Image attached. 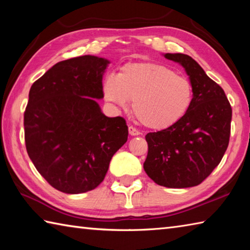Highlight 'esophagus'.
<instances>
[{
	"instance_id": "34e87169",
	"label": "esophagus",
	"mask_w": 250,
	"mask_h": 250,
	"mask_svg": "<svg viewBox=\"0 0 250 250\" xmlns=\"http://www.w3.org/2000/svg\"><path fill=\"white\" fill-rule=\"evenodd\" d=\"M129 134L130 135H139L140 134V131L138 129L133 128V126H129Z\"/></svg>"
}]
</instances>
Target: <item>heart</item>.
Listing matches in <instances>:
<instances>
[{"instance_id": "heart-1", "label": "heart", "mask_w": 250, "mask_h": 250, "mask_svg": "<svg viewBox=\"0 0 250 250\" xmlns=\"http://www.w3.org/2000/svg\"><path fill=\"white\" fill-rule=\"evenodd\" d=\"M103 92L108 103L126 108L132 100L135 117L146 128L166 130L184 118L194 100L193 84L174 69L151 62H130L119 75L105 76Z\"/></svg>"}]
</instances>
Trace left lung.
I'll list each match as a JSON object with an SVG mask.
<instances>
[{"label":"left lung","mask_w":250,"mask_h":250,"mask_svg":"<svg viewBox=\"0 0 250 250\" xmlns=\"http://www.w3.org/2000/svg\"><path fill=\"white\" fill-rule=\"evenodd\" d=\"M183 67L193 84L191 109L171 128L146 135L149 146L143 168L156 184L192 188L208 176L227 150L231 107L223 88L185 54H164Z\"/></svg>","instance_id":"left-lung-1"}]
</instances>
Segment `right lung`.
<instances>
[{
	"mask_svg": "<svg viewBox=\"0 0 250 250\" xmlns=\"http://www.w3.org/2000/svg\"><path fill=\"white\" fill-rule=\"evenodd\" d=\"M110 62L84 55L57 62L32 84L24 112L25 145L41 175L58 191L84 193L104 181L128 140L121 117L104 116L103 76Z\"/></svg>",
	"mask_w": 250,
	"mask_h": 250,
	"instance_id": "1",
	"label": "right lung"
}]
</instances>
